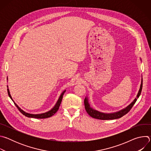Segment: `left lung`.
Segmentation results:
<instances>
[{"instance_id":"obj_1","label":"left lung","mask_w":151,"mask_h":151,"mask_svg":"<svg viewBox=\"0 0 151 151\" xmlns=\"http://www.w3.org/2000/svg\"><path fill=\"white\" fill-rule=\"evenodd\" d=\"M142 89V79L141 81V84L140 86V88H139V90L138 91L136 97L130 104H128L127 107L121 109L120 111H116L115 112H112V113H105V112H102L99 111L93 108V107L91 106L90 103H89V100H88V96L85 97V100H84V105H85V110L90 116H91L94 118H96V119H98L110 120V119H115L120 118L130 111L132 107L133 106V105L137 101V99L140 96V95L141 94Z\"/></svg>"}]
</instances>
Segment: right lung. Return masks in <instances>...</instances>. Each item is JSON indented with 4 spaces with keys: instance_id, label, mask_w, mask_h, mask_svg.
Returning a JSON list of instances; mask_svg holds the SVG:
<instances>
[{
    "instance_id": "right-lung-1",
    "label": "right lung",
    "mask_w": 151,
    "mask_h": 151,
    "mask_svg": "<svg viewBox=\"0 0 151 151\" xmlns=\"http://www.w3.org/2000/svg\"><path fill=\"white\" fill-rule=\"evenodd\" d=\"M7 81H8V77H7ZM7 90H8V96L9 97L11 98V99L13 101V102L14 103L15 105L17 106V108L18 109V110L19 111V112L23 114L24 116L28 117V118H37V119H44V118H49V117H51L52 116V115H54L57 112V111L59 109V107L60 106V104H61V102L62 101V99H63V96L64 94V93L66 92V90H64L61 93V94L60 95V97L58 98V99L57 100L55 104L54 105V106L52 107V109H51L50 111L46 112H44V113H41V114H30V113H28L24 111H23L22 109L21 108V107H19L17 104V103L14 101V100L12 99L11 96V94H10V91H9V90L8 88V86L7 85Z\"/></svg>"
}]
</instances>
